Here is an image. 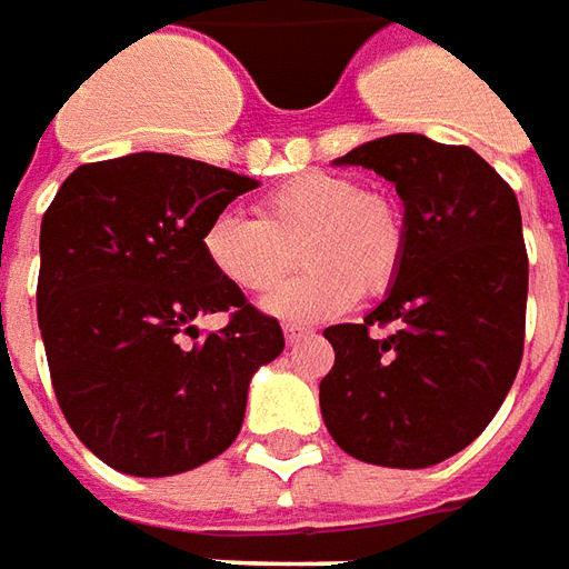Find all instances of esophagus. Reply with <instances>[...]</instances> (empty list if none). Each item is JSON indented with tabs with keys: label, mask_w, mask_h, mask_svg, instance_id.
Listing matches in <instances>:
<instances>
[{
	"label": "esophagus",
	"mask_w": 569,
	"mask_h": 569,
	"mask_svg": "<svg viewBox=\"0 0 569 569\" xmlns=\"http://www.w3.org/2000/svg\"><path fill=\"white\" fill-rule=\"evenodd\" d=\"M306 337H309V330H303V328H291V325H288V328H284V340H288V346H293V342L306 340Z\"/></svg>",
	"instance_id": "esophagus-1"
}]
</instances>
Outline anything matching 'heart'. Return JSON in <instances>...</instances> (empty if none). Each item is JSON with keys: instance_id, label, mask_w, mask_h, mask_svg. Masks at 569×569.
Instances as JSON below:
<instances>
[{"instance_id": "heart-1", "label": "heart", "mask_w": 569, "mask_h": 569, "mask_svg": "<svg viewBox=\"0 0 569 569\" xmlns=\"http://www.w3.org/2000/svg\"><path fill=\"white\" fill-rule=\"evenodd\" d=\"M405 244V220L392 201L325 171L297 174L266 192L260 217L220 211L201 232L204 260L244 293L272 291L297 248L306 269L263 300L269 316L297 325L342 316L361 291H386Z\"/></svg>"}]
</instances>
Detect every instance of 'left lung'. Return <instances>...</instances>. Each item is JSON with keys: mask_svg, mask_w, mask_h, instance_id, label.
<instances>
[{"mask_svg": "<svg viewBox=\"0 0 569 569\" xmlns=\"http://www.w3.org/2000/svg\"><path fill=\"white\" fill-rule=\"evenodd\" d=\"M333 164L386 177L405 201V260L365 325H333L318 386L330 438L361 462L429 469L469 447L523 352L527 251L511 187L469 147L426 134L361 143ZM370 323H395L373 338Z\"/></svg>", "mask_w": 569, "mask_h": 569, "instance_id": "left-lung-1", "label": "left lung"}]
</instances>
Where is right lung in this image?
<instances>
[{"label": "right lung", "mask_w": 569, "mask_h": 569, "mask_svg": "<svg viewBox=\"0 0 569 569\" xmlns=\"http://www.w3.org/2000/svg\"><path fill=\"white\" fill-rule=\"evenodd\" d=\"M260 183L227 168L131 152L76 168L39 232L36 312L54 395L91 453L137 478L180 475L241 432L248 386L281 356L276 318L217 276L201 232ZM229 311L198 340L194 318Z\"/></svg>", "instance_id": "1"}]
</instances>
